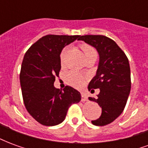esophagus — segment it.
<instances>
[{
	"mask_svg": "<svg viewBox=\"0 0 148 148\" xmlns=\"http://www.w3.org/2000/svg\"><path fill=\"white\" fill-rule=\"evenodd\" d=\"M87 99H88V97L86 93H82V101H86Z\"/></svg>",
	"mask_w": 148,
	"mask_h": 148,
	"instance_id": "esophagus-1",
	"label": "esophagus"
}]
</instances>
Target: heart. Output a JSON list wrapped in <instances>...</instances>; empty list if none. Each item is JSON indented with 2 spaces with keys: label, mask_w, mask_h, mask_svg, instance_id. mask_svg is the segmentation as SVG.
Listing matches in <instances>:
<instances>
[{
  "label": "heart",
  "mask_w": 148,
  "mask_h": 148,
  "mask_svg": "<svg viewBox=\"0 0 148 148\" xmlns=\"http://www.w3.org/2000/svg\"><path fill=\"white\" fill-rule=\"evenodd\" d=\"M81 49L83 51L86 58H90V57H96L97 58V52L96 49L89 44H86V43L82 44ZM66 51H67V48L65 47L60 54V62L62 64L64 62L65 55L66 54ZM66 80L69 85L76 87V88H80V87L83 86V85L85 84V78L83 76L75 71L68 72L66 75Z\"/></svg>",
  "instance_id": "1"
}]
</instances>
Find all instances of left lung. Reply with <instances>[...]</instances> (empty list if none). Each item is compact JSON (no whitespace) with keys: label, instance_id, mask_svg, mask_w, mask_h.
Masks as SVG:
<instances>
[{"label":"left lung","instance_id":"obj_1","mask_svg":"<svg viewBox=\"0 0 148 148\" xmlns=\"http://www.w3.org/2000/svg\"><path fill=\"white\" fill-rule=\"evenodd\" d=\"M78 40L93 46L100 56L96 75L88 90L99 89L97 97H89L101 107V115L92 121L97 126H104L115 121L124 111L131 90L130 66L127 56L112 39L101 35L80 36Z\"/></svg>","mask_w":148,"mask_h":148}]
</instances>
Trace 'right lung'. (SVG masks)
Wrapping results in <instances>:
<instances>
[{"label": "right lung", "mask_w": 148, "mask_h": 148, "mask_svg": "<svg viewBox=\"0 0 148 148\" xmlns=\"http://www.w3.org/2000/svg\"><path fill=\"white\" fill-rule=\"evenodd\" d=\"M80 36L47 35L31 46L21 65L20 81L25 108L39 124L54 126L65 120L69 107L81 101V93L71 86H54L61 70L60 54Z\"/></svg>", "instance_id": "obj_1"}]
</instances>
